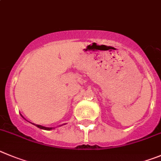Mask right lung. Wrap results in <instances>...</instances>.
<instances>
[{"label": "right lung", "mask_w": 161, "mask_h": 161, "mask_svg": "<svg viewBox=\"0 0 161 161\" xmlns=\"http://www.w3.org/2000/svg\"><path fill=\"white\" fill-rule=\"evenodd\" d=\"M20 116H21L22 117H23V116H22L21 114H20ZM23 118H24V117H23ZM33 125H36V126L37 127V128H39V129H44V130H51V129H53V128H48V127H44V126H42V125H35V124H33Z\"/></svg>", "instance_id": "right-lung-1"}]
</instances>
